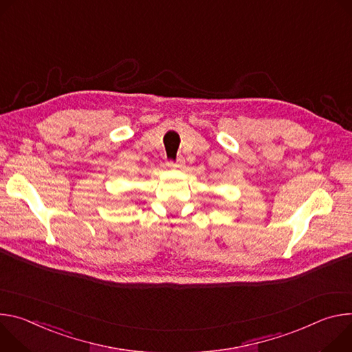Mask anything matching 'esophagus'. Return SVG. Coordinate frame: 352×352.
<instances>
[{
    "label": "esophagus",
    "mask_w": 352,
    "mask_h": 352,
    "mask_svg": "<svg viewBox=\"0 0 352 352\" xmlns=\"http://www.w3.org/2000/svg\"><path fill=\"white\" fill-rule=\"evenodd\" d=\"M168 166H169V168H184V161H183V160H179L177 162H169Z\"/></svg>",
    "instance_id": "1"
}]
</instances>
